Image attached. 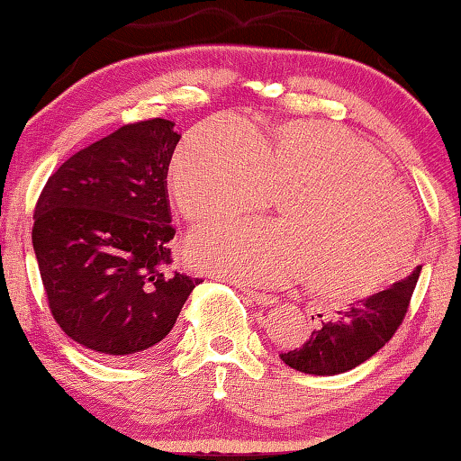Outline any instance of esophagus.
Segmentation results:
<instances>
[{
	"label": "esophagus",
	"instance_id": "1",
	"mask_svg": "<svg viewBox=\"0 0 461 461\" xmlns=\"http://www.w3.org/2000/svg\"><path fill=\"white\" fill-rule=\"evenodd\" d=\"M244 293L256 303V305L272 307L276 303V296L275 294H267V293H258V291H248V288H244Z\"/></svg>",
	"mask_w": 461,
	"mask_h": 461
}]
</instances>
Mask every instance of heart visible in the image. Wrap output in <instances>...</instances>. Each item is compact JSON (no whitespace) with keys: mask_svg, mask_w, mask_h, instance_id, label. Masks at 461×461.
Wrapping results in <instances>:
<instances>
[{"mask_svg":"<svg viewBox=\"0 0 461 461\" xmlns=\"http://www.w3.org/2000/svg\"><path fill=\"white\" fill-rule=\"evenodd\" d=\"M189 223L260 212L278 194V221H238L191 238L201 270L249 285L303 276L311 293L357 299L396 276L417 240V209L384 158L352 131L291 122L249 138L223 118L193 128L168 168Z\"/></svg>","mask_w":461,"mask_h":461,"instance_id":"obj_1","label":"heart"}]
</instances>
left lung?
<instances>
[{"instance_id": "obj_1", "label": "left lung", "mask_w": 461, "mask_h": 461, "mask_svg": "<svg viewBox=\"0 0 461 461\" xmlns=\"http://www.w3.org/2000/svg\"><path fill=\"white\" fill-rule=\"evenodd\" d=\"M419 275L420 267L386 291L352 303L348 311H338V317L323 321L321 330L311 333L299 349L280 354V360L315 376H335L370 360L402 323Z\"/></svg>"}]
</instances>
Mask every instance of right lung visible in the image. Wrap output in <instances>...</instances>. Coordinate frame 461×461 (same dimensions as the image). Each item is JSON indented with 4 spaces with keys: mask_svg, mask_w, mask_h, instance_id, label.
Wrapping results in <instances>:
<instances>
[{
    "mask_svg": "<svg viewBox=\"0 0 461 461\" xmlns=\"http://www.w3.org/2000/svg\"><path fill=\"white\" fill-rule=\"evenodd\" d=\"M168 120L128 123L73 154L46 183L32 244L54 319L105 360L152 352L201 280L170 270Z\"/></svg>",
    "mask_w": 461,
    "mask_h": 461,
    "instance_id": "right-lung-1",
    "label": "right lung"
}]
</instances>
